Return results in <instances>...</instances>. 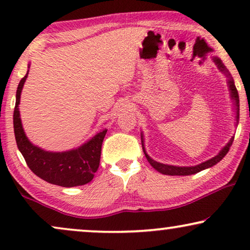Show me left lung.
Returning <instances> with one entry per match:
<instances>
[{"mask_svg":"<svg viewBox=\"0 0 250 250\" xmlns=\"http://www.w3.org/2000/svg\"><path fill=\"white\" fill-rule=\"evenodd\" d=\"M214 62L217 64L218 69H220L221 71H223V73H225V75H227V76L229 77V81H228L229 88H230L231 99H232V100H233L234 105H235V110H237V121H238V118H239V94H238L237 87H235L233 80H232V77L230 76V74H229V71H228L227 68H225L224 64L222 63V61L218 59V58L215 57L214 58ZM141 139H143L142 138V134H141ZM233 139L234 138H232L230 140V142H229L228 145L225 146L224 148L222 149L220 152H218L217 156L213 157V158H210L209 160H207V162H204V163L199 164V165L190 166V167L172 166V165H165V164H162V163H157L156 160L151 159L148 155H146V150H145V146H143V141H142V146H143V151H145V155L146 157V159H148V162L150 163V165H151L156 170H158L159 173L165 174V175H191V174H197V173L201 172V170H204V169H206V168H209V167L216 165L218 162H221V160L224 158V156L229 152V149H230V146H232Z\"/></svg>","mask_w":250,"mask_h":250,"instance_id":"1","label":"left lung"}]
</instances>
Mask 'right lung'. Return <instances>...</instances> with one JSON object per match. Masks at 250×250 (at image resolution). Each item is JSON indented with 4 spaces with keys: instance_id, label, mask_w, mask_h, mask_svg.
Returning <instances> with one entry per match:
<instances>
[{
    "instance_id": "obj_1",
    "label": "right lung",
    "mask_w": 250,
    "mask_h": 250,
    "mask_svg": "<svg viewBox=\"0 0 250 250\" xmlns=\"http://www.w3.org/2000/svg\"><path fill=\"white\" fill-rule=\"evenodd\" d=\"M28 71L19 82L13 111V128L19 151L25 158L30 170L41 179L56 186L71 188L91 182L100 165L102 142L107 133L104 129L90 141L77 149L64 152H51L34 146L23 132L19 114L20 94Z\"/></svg>"
}]
</instances>
